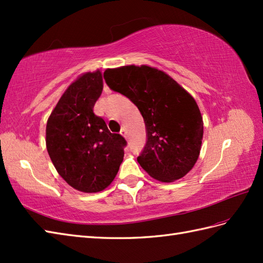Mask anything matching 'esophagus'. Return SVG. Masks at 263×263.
Returning a JSON list of instances; mask_svg holds the SVG:
<instances>
[{"mask_svg":"<svg viewBox=\"0 0 263 263\" xmlns=\"http://www.w3.org/2000/svg\"><path fill=\"white\" fill-rule=\"evenodd\" d=\"M121 135H122L123 137H124V138H126V130H125L124 127H123L122 130H121Z\"/></svg>","mask_w":263,"mask_h":263,"instance_id":"esophagus-1","label":"esophagus"}]
</instances>
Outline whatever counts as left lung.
Here are the masks:
<instances>
[{
    "instance_id": "obj_1",
    "label": "left lung",
    "mask_w": 263,
    "mask_h": 263,
    "mask_svg": "<svg viewBox=\"0 0 263 263\" xmlns=\"http://www.w3.org/2000/svg\"><path fill=\"white\" fill-rule=\"evenodd\" d=\"M104 79L143 117L147 140L137 158L142 168L161 182L186 175L197 163L203 137L202 116L191 95L165 72L147 65L107 69Z\"/></svg>"
}]
</instances>
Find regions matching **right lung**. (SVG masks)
Returning <instances> with one entry per match:
<instances>
[{"label": "right lung", "instance_id": "right-lung-1", "mask_svg": "<svg viewBox=\"0 0 263 263\" xmlns=\"http://www.w3.org/2000/svg\"><path fill=\"white\" fill-rule=\"evenodd\" d=\"M103 91L100 71L72 82L46 125V147L59 174L81 192L93 193L113 182L124 157L126 140L110 133L93 106Z\"/></svg>", "mask_w": 263, "mask_h": 263}]
</instances>
